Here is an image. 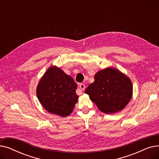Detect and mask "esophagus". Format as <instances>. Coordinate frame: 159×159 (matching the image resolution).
<instances>
[{
	"mask_svg": "<svg viewBox=\"0 0 159 159\" xmlns=\"http://www.w3.org/2000/svg\"><path fill=\"white\" fill-rule=\"evenodd\" d=\"M79 88H80V89L81 90V91H83V90H84V89H85V84H83V83H80L79 84Z\"/></svg>",
	"mask_w": 159,
	"mask_h": 159,
	"instance_id": "1",
	"label": "esophagus"
}]
</instances>
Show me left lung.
I'll return each mask as SVG.
<instances>
[{
  "instance_id": "1",
  "label": "left lung",
  "mask_w": 159,
  "mask_h": 159,
  "mask_svg": "<svg viewBox=\"0 0 159 159\" xmlns=\"http://www.w3.org/2000/svg\"><path fill=\"white\" fill-rule=\"evenodd\" d=\"M95 81L85 93L101 111L110 114L125 107L132 97L130 79L117 70L109 68L97 72Z\"/></svg>"
}]
</instances>
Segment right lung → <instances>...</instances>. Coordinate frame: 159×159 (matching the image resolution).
Masks as SVG:
<instances>
[{
	"instance_id": "add662e5",
	"label": "right lung",
	"mask_w": 159,
	"mask_h": 159,
	"mask_svg": "<svg viewBox=\"0 0 159 159\" xmlns=\"http://www.w3.org/2000/svg\"><path fill=\"white\" fill-rule=\"evenodd\" d=\"M76 89L77 84L70 76L57 67L52 66L40 80L37 95L47 111L66 116L71 113L77 102Z\"/></svg>"
}]
</instances>
